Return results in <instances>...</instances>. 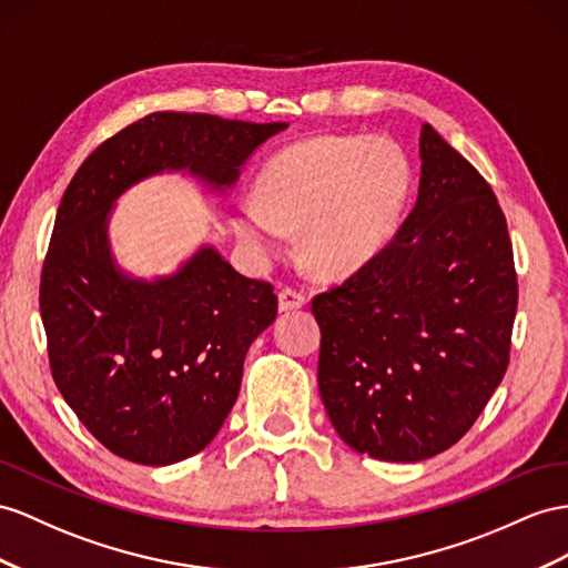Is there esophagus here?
Here are the masks:
<instances>
[{"instance_id": "obj_1", "label": "esophagus", "mask_w": 568, "mask_h": 568, "mask_svg": "<svg viewBox=\"0 0 568 568\" xmlns=\"http://www.w3.org/2000/svg\"><path fill=\"white\" fill-rule=\"evenodd\" d=\"M307 304V295L302 293L297 287H283L278 293V310L281 312H290V310H300Z\"/></svg>"}]
</instances>
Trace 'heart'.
Returning <instances> with one entry per match:
<instances>
[{
    "label": "heart",
    "mask_w": 568,
    "mask_h": 568,
    "mask_svg": "<svg viewBox=\"0 0 568 568\" xmlns=\"http://www.w3.org/2000/svg\"><path fill=\"white\" fill-rule=\"evenodd\" d=\"M410 192V163L394 141L314 136L275 153L232 225L258 261L281 256L300 230L307 264L328 278L355 273L394 237Z\"/></svg>",
    "instance_id": "b5f03b06"
}]
</instances>
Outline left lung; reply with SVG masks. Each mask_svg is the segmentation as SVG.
Listing matches in <instances>:
<instances>
[{
    "mask_svg": "<svg viewBox=\"0 0 568 568\" xmlns=\"http://www.w3.org/2000/svg\"><path fill=\"white\" fill-rule=\"evenodd\" d=\"M417 201L384 250L312 300L318 394L341 439L417 463L454 446L501 384L518 281L491 186L434 132H419Z\"/></svg>",
    "mask_w": 568,
    "mask_h": 568,
    "instance_id": "1",
    "label": "left lung"
}]
</instances>
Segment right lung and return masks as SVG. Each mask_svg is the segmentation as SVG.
I'll use <instances>...</instances> for the list:
<instances>
[{
  "mask_svg": "<svg viewBox=\"0 0 568 568\" xmlns=\"http://www.w3.org/2000/svg\"><path fill=\"white\" fill-rule=\"evenodd\" d=\"M283 129L153 112L100 143L69 182L42 264L40 316L57 388L114 456L170 465L206 448L237 400L246 351L278 314L273 285L237 273L213 246L165 278H129L110 254L114 201L165 170L221 192Z\"/></svg>",
  "mask_w": 568,
  "mask_h": 568,
  "instance_id": "right-lung-1",
  "label": "right lung"
}]
</instances>
